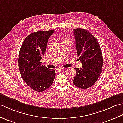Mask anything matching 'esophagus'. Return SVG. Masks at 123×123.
Listing matches in <instances>:
<instances>
[{
	"label": "esophagus",
	"mask_w": 123,
	"mask_h": 123,
	"mask_svg": "<svg viewBox=\"0 0 123 123\" xmlns=\"http://www.w3.org/2000/svg\"><path fill=\"white\" fill-rule=\"evenodd\" d=\"M64 69H65V68H63V67H58V68H57V70H58V71H62V70Z\"/></svg>",
	"instance_id": "34e87169"
}]
</instances>
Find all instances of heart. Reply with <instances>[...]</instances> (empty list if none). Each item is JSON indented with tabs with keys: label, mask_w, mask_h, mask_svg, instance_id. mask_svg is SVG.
Wrapping results in <instances>:
<instances>
[{
	"label": "heart",
	"mask_w": 123,
	"mask_h": 123,
	"mask_svg": "<svg viewBox=\"0 0 123 123\" xmlns=\"http://www.w3.org/2000/svg\"><path fill=\"white\" fill-rule=\"evenodd\" d=\"M62 42H71V41H70V40L68 37H64L62 40Z\"/></svg>",
	"instance_id": "heart-1"
}]
</instances>
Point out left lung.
Listing matches in <instances>:
<instances>
[{
  "instance_id": "obj_1",
  "label": "left lung",
  "mask_w": 123,
  "mask_h": 123,
  "mask_svg": "<svg viewBox=\"0 0 123 123\" xmlns=\"http://www.w3.org/2000/svg\"><path fill=\"white\" fill-rule=\"evenodd\" d=\"M77 56L82 62L81 68H75L76 75L73 84L82 89H86L95 83L101 74L102 54L100 45L93 34L83 29H73Z\"/></svg>"
}]
</instances>
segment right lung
<instances>
[{"label":"right lung","instance_id":"obj_1","mask_svg":"<svg viewBox=\"0 0 123 123\" xmlns=\"http://www.w3.org/2000/svg\"><path fill=\"white\" fill-rule=\"evenodd\" d=\"M54 32V30L40 31L29 34L19 50L18 67L22 79L37 92L49 88L56 76L55 70L41 66L40 62L46 51L48 39Z\"/></svg>","mask_w":123,"mask_h":123}]
</instances>
